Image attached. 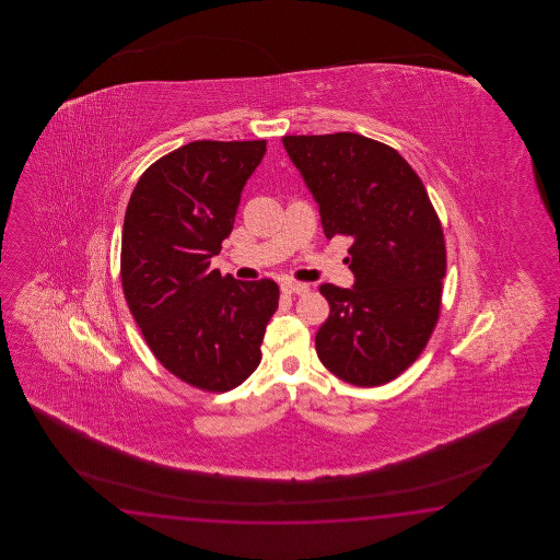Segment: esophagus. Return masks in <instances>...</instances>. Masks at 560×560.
I'll list each match as a JSON object with an SVG mask.
<instances>
[{"mask_svg": "<svg viewBox=\"0 0 560 560\" xmlns=\"http://www.w3.org/2000/svg\"><path fill=\"white\" fill-rule=\"evenodd\" d=\"M282 292L284 294H308L310 285L308 284H300V282H284L282 284Z\"/></svg>", "mask_w": 560, "mask_h": 560, "instance_id": "obj_1", "label": "esophagus"}]
</instances>
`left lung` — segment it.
Masks as SVG:
<instances>
[{"label": "left lung", "mask_w": 560, "mask_h": 560, "mask_svg": "<svg viewBox=\"0 0 560 560\" xmlns=\"http://www.w3.org/2000/svg\"><path fill=\"white\" fill-rule=\"evenodd\" d=\"M282 142L320 206L326 238H352L354 288L320 285L330 316L316 334L318 358L340 381L382 386L422 354L439 322V214L417 172L386 143L352 131Z\"/></svg>", "instance_id": "1"}]
</instances>
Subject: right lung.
<instances>
[{"label": "right lung", "instance_id": "obj_1", "mask_svg": "<svg viewBox=\"0 0 560 560\" xmlns=\"http://www.w3.org/2000/svg\"><path fill=\"white\" fill-rule=\"evenodd\" d=\"M266 140H198L162 155L131 191L119 276L145 345L179 381L228 393L258 369L275 280L238 282L210 268L234 228L240 194Z\"/></svg>", "mask_w": 560, "mask_h": 560}]
</instances>
